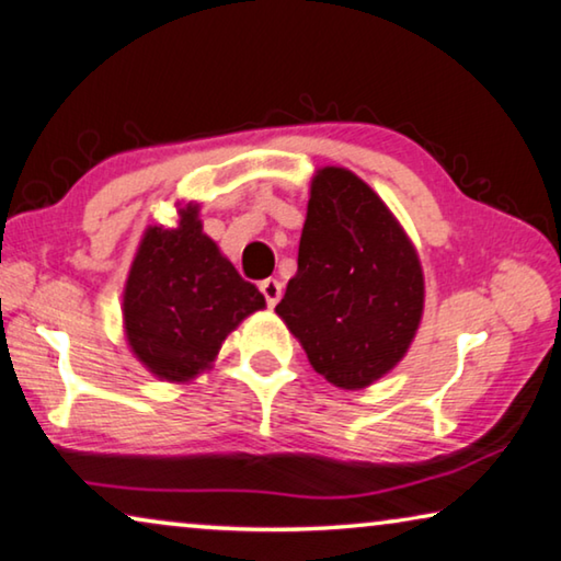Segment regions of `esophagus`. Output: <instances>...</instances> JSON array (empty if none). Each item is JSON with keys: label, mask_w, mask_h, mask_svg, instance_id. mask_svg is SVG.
<instances>
[{"label": "esophagus", "mask_w": 561, "mask_h": 561, "mask_svg": "<svg viewBox=\"0 0 561 561\" xmlns=\"http://www.w3.org/2000/svg\"><path fill=\"white\" fill-rule=\"evenodd\" d=\"M259 289H262V295H264L266 305H270V307H274L282 299V282H277V279L259 282Z\"/></svg>", "instance_id": "34e87169"}]
</instances>
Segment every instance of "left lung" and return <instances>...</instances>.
<instances>
[{"instance_id": "obj_1", "label": "left lung", "mask_w": 561, "mask_h": 561, "mask_svg": "<svg viewBox=\"0 0 561 561\" xmlns=\"http://www.w3.org/2000/svg\"><path fill=\"white\" fill-rule=\"evenodd\" d=\"M421 259L375 191L340 165L314 171L297 274L277 312L334 388L373 386L403 360L423 317Z\"/></svg>"}]
</instances>
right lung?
Segmentation results:
<instances>
[{
	"mask_svg": "<svg viewBox=\"0 0 561 561\" xmlns=\"http://www.w3.org/2000/svg\"><path fill=\"white\" fill-rule=\"evenodd\" d=\"M264 295L239 277L204 233L198 204H179L175 227H148L123 287L130 353L165 382H188L214 365L224 340L264 309Z\"/></svg>",
	"mask_w": 561,
	"mask_h": 561,
	"instance_id": "add662e5",
	"label": "right lung"
}]
</instances>
